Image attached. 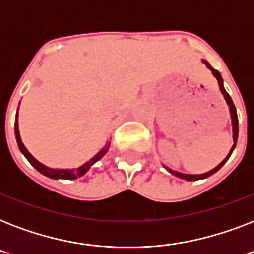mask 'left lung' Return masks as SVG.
Segmentation results:
<instances>
[{"mask_svg": "<svg viewBox=\"0 0 254 254\" xmlns=\"http://www.w3.org/2000/svg\"><path fill=\"white\" fill-rule=\"evenodd\" d=\"M203 63H204L205 65H207V68L211 69V72H212V75L217 79V83H219V88H220L221 93H223V96H224L225 101H227V104H228L229 107V112H231V119H232V127H233V146L232 149H231V151H229V154L227 155L224 158V161L221 163H219L215 169H212L211 171H208V173H204V174H199V175H191V174H183V173H178V171H174V170L169 169V167H166V170L169 171V173H171L173 175H175V177L178 178H182V179H186V181H197V179H204V178H208L211 177L212 174H215L216 171H219V170L223 167V165H224L227 161H228V158L231 157V154H232L233 149H235V146H236V142H237V137H239V119H237V112H236V108H235V104H233L232 99H231V96L228 95V92L225 91L224 85H223V77H221L220 72L217 71V69H215L213 67H211V64H209L208 62L204 61L203 59Z\"/></svg>", "mask_w": 254, "mask_h": 254, "instance_id": "8db88e82", "label": "left lung"}]
</instances>
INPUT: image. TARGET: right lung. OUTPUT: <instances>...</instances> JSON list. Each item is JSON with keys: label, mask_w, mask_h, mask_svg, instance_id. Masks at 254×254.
Listing matches in <instances>:
<instances>
[{"label": "right lung", "mask_w": 254, "mask_h": 254, "mask_svg": "<svg viewBox=\"0 0 254 254\" xmlns=\"http://www.w3.org/2000/svg\"><path fill=\"white\" fill-rule=\"evenodd\" d=\"M17 117H18V112H17V116H15V125H14V130H15V138H17V143H18V147H19V150L21 153L26 157V159L31 163V166L35 167V169L39 171L41 174H43L45 177H49L51 179H69V181H72V179H77V178L83 177L85 173H87L88 170L91 169L92 165H95L99 159H101L105 155V153L108 151L109 149V143H107L105 146L101 149V150L97 153V154L93 157L92 159H89L88 162H85L83 166L77 167L76 170L73 169H51V167H47L45 166L43 163H41L39 161L34 158L33 155L30 154L27 149L25 147V145L22 143V139H21V135H19V129H18V121H17Z\"/></svg>", "instance_id": "1"}]
</instances>
